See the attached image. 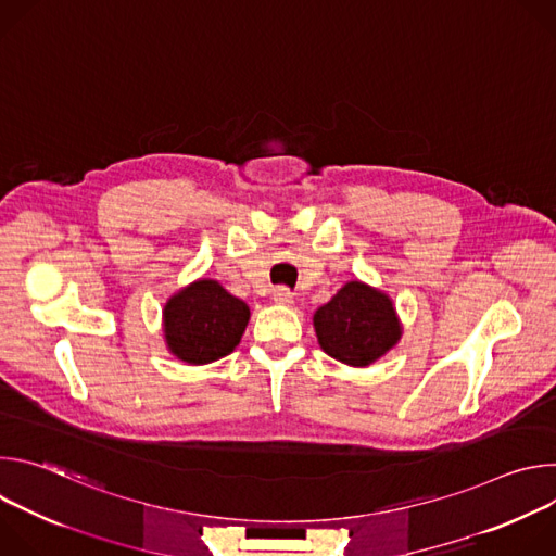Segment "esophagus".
I'll return each mask as SVG.
<instances>
[{
    "label": "esophagus",
    "mask_w": 556,
    "mask_h": 556,
    "mask_svg": "<svg viewBox=\"0 0 556 556\" xmlns=\"http://www.w3.org/2000/svg\"><path fill=\"white\" fill-rule=\"evenodd\" d=\"M273 301H275V303H279V305H290V303L294 301V294H292L288 288L279 286V288H275V290H273Z\"/></svg>",
    "instance_id": "obj_1"
}]
</instances>
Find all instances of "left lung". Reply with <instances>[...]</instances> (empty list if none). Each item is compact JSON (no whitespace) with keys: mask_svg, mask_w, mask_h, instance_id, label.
<instances>
[{"mask_svg":"<svg viewBox=\"0 0 556 556\" xmlns=\"http://www.w3.org/2000/svg\"><path fill=\"white\" fill-rule=\"evenodd\" d=\"M312 324L321 350L352 367L376 363L403 334L391 299L363 281H348L314 312Z\"/></svg>","mask_w":556,"mask_h":556,"instance_id":"1","label":"left lung"}]
</instances>
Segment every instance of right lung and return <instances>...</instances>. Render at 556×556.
Returning a JSON list of instances; mask_svg holds the SVG:
<instances>
[{
  "mask_svg": "<svg viewBox=\"0 0 556 556\" xmlns=\"http://www.w3.org/2000/svg\"><path fill=\"white\" fill-rule=\"evenodd\" d=\"M249 319L251 309L242 299L215 279H198L165 303V341L176 358L206 365L240 345Z\"/></svg>",
  "mask_w": 556,
  "mask_h": 556,
  "instance_id": "right-lung-1",
  "label": "right lung"
}]
</instances>
